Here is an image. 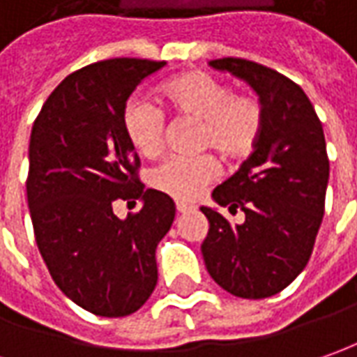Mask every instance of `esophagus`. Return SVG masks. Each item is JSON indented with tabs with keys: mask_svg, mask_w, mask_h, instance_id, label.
Wrapping results in <instances>:
<instances>
[{
	"mask_svg": "<svg viewBox=\"0 0 357 357\" xmlns=\"http://www.w3.org/2000/svg\"><path fill=\"white\" fill-rule=\"evenodd\" d=\"M176 209H178V213H188V211L193 209V205H188V203H176Z\"/></svg>",
	"mask_w": 357,
	"mask_h": 357,
	"instance_id": "obj_1",
	"label": "esophagus"
}]
</instances>
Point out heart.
<instances>
[{"label": "heart", "mask_w": 357, "mask_h": 357, "mask_svg": "<svg viewBox=\"0 0 357 357\" xmlns=\"http://www.w3.org/2000/svg\"><path fill=\"white\" fill-rule=\"evenodd\" d=\"M162 96L179 117L201 123L199 144L215 148L225 160H242L252 154L264 130V105L252 93H234L232 87L209 74H185L164 86ZM166 117L162 109L132 99L123 113V130L140 156L152 158L164 146ZM219 166L211 156H172L150 169L148 183L178 201H193L215 179Z\"/></svg>", "instance_id": "1"}]
</instances>
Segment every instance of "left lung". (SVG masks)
Instances as JSON below:
<instances>
[{"label": "left lung", "mask_w": 357, "mask_h": 357, "mask_svg": "<svg viewBox=\"0 0 357 357\" xmlns=\"http://www.w3.org/2000/svg\"><path fill=\"white\" fill-rule=\"evenodd\" d=\"M211 66L244 79L264 105V130L248 160L213 189L219 211L201 207L209 220L201 244L211 278L242 299H266L305 270L324 215L328 156L314 107L295 82L244 58L211 60Z\"/></svg>", "instance_id": "8db88e82"}]
</instances>
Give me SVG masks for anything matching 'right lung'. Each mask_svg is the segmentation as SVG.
<instances>
[{
	"mask_svg": "<svg viewBox=\"0 0 357 357\" xmlns=\"http://www.w3.org/2000/svg\"><path fill=\"white\" fill-rule=\"evenodd\" d=\"M166 62L111 58L48 96L31 130L26 201L36 246L60 291L97 317L138 311L158 281L156 246L174 222L169 195L144 189L125 137L127 99ZM119 198L143 209L119 220Z\"/></svg>",
	"mask_w": 357,
	"mask_h": 357,
	"instance_id": "right-lung-1",
	"label": "right lung"
}]
</instances>
